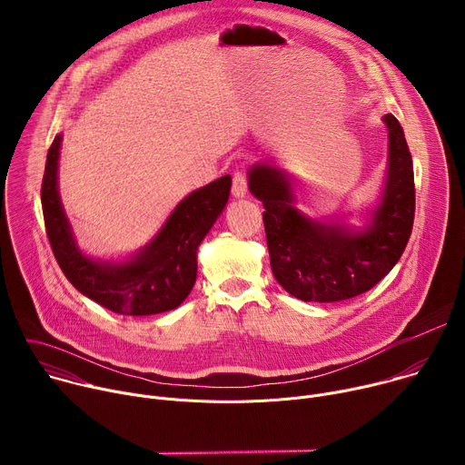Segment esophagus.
<instances>
[{"instance_id": "34e87169", "label": "esophagus", "mask_w": 465, "mask_h": 465, "mask_svg": "<svg viewBox=\"0 0 465 465\" xmlns=\"http://www.w3.org/2000/svg\"><path fill=\"white\" fill-rule=\"evenodd\" d=\"M248 187H246V176L242 173H235L233 174V182H232V194L235 198H242L246 196Z\"/></svg>"}]
</instances>
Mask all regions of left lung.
<instances>
[{
  "label": "left lung",
  "mask_w": 465,
  "mask_h": 465,
  "mask_svg": "<svg viewBox=\"0 0 465 465\" xmlns=\"http://www.w3.org/2000/svg\"><path fill=\"white\" fill-rule=\"evenodd\" d=\"M388 132L384 180L373 208L351 217L312 219L298 204V180L274 160L248 169V189L262 203L271 267L302 302L331 303L377 285L405 252L414 224L412 156L403 126L382 115Z\"/></svg>",
  "instance_id": "obj_1"
}]
</instances>
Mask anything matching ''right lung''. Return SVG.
<instances>
[{"mask_svg":"<svg viewBox=\"0 0 465 465\" xmlns=\"http://www.w3.org/2000/svg\"><path fill=\"white\" fill-rule=\"evenodd\" d=\"M60 147L62 134H56L45 160L42 210L45 232L64 276L86 298L117 314L149 316L182 305L196 282L198 246L228 204L232 176H221L183 196L156 235L134 253L94 257L79 246L62 206Z\"/></svg>","mask_w":465,"mask_h":465,"instance_id":"add662e5","label":"right lung"}]
</instances>
